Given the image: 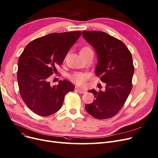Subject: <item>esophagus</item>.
Masks as SVG:
<instances>
[{"instance_id":"34e87169","label":"esophagus","mask_w":158,"mask_h":158,"mask_svg":"<svg viewBox=\"0 0 158 158\" xmlns=\"http://www.w3.org/2000/svg\"><path fill=\"white\" fill-rule=\"evenodd\" d=\"M76 90H77V91L79 93H81V94H85V93H86V90L85 89L79 88V87H77V88H76Z\"/></svg>"}]
</instances>
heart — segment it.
<instances>
[{
  "instance_id": "1",
  "label": "heart",
  "mask_w": 158,
  "mask_h": 158,
  "mask_svg": "<svg viewBox=\"0 0 158 158\" xmlns=\"http://www.w3.org/2000/svg\"><path fill=\"white\" fill-rule=\"evenodd\" d=\"M91 49L89 48V47H85V48H82L80 50V52L89 51ZM89 76L90 75L88 73L76 72L70 75L69 77L70 80H71L74 83L79 85H82L86 82V81L89 79Z\"/></svg>"
}]
</instances>
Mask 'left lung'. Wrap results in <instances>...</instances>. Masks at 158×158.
<instances>
[{"label":"left lung","mask_w":158,"mask_h":158,"mask_svg":"<svg viewBox=\"0 0 158 158\" xmlns=\"http://www.w3.org/2000/svg\"><path fill=\"white\" fill-rule=\"evenodd\" d=\"M83 37L96 52L95 73L106 83V90H89L94 100L85 109L98 119L111 118L123 107L132 89V56L122 41L102 31H83Z\"/></svg>","instance_id":"obj_1"}]
</instances>
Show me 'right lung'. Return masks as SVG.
<instances>
[{
    "mask_svg": "<svg viewBox=\"0 0 158 158\" xmlns=\"http://www.w3.org/2000/svg\"><path fill=\"white\" fill-rule=\"evenodd\" d=\"M81 34L73 31L45 35L31 42L21 55L17 70L19 92L26 106L36 114L55 113L61 108L65 95L75 89L66 80L51 86L49 79Z\"/></svg>",
    "mask_w": 158,
    "mask_h": 158,
    "instance_id": "obj_1",
    "label": "right lung"
}]
</instances>
